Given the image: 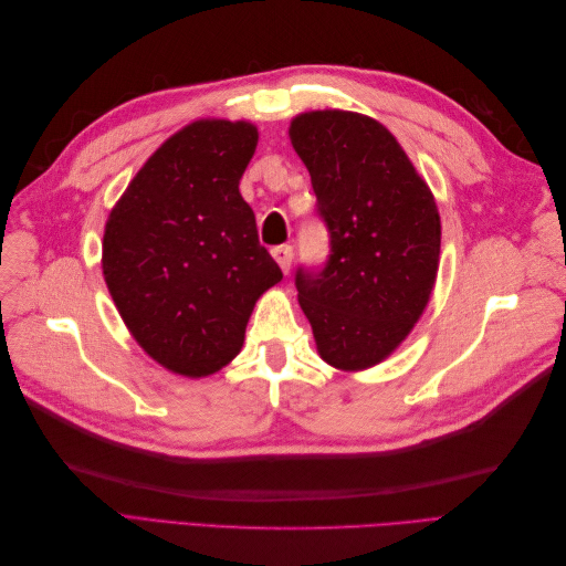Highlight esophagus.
Listing matches in <instances>:
<instances>
[{
  "label": "esophagus",
  "mask_w": 566,
  "mask_h": 566,
  "mask_svg": "<svg viewBox=\"0 0 566 566\" xmlns=\"http://www.w3.org/2000/svg\"><path fill=\"white\" fill-rule=\"evenodd\" d=\"M271 254H273V260L279 262L281 271L287 273L290 264H293V245H279V248L271 250Z\"/></svg>",
  "instance_id": "34e87169"
}]
</instances>
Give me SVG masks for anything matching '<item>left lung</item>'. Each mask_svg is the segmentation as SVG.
Listing matches in <instances>:
<instances>
[{
	"label": "left lung",
	"mask_w": 566,
	"mask_h": 566,
	"mask_svg": "<svg viewBox=\"0 0 566 566\" xmlns=\"http://www.w3.org/2000/svg\"><path fill=\"white\" fill-rule=\"evenodd\" d=\"M287 134L331 233L325 266L297 271L300 306L325 364L373 368L430 302L441 250L434 196L394 134L368 115L300 113Z\"/></svg>",
	"instance_id": "1"
}]
</instances>
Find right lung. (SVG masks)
Segmentation results:
<instances>
[{"label":"right lung","instance_id":"obj_1","mask_svg":"<svg viewBox=\"0 0 566 566\" xmlns=\"http://www.w3.org/2000/svg\"><path fill=\"white\" fill-rule=\"evenodd\" d=\"M256 139L248 119H196L144 163L106 221L101 266L117 312L184 378L233 361L256 300L283 279L238 191Z\"/></svg>","mask_w":566,"mask_h":566}]
</instances>
